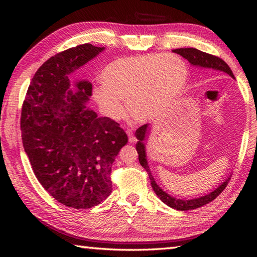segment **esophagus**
I'll use <instances>...</instances> for the list:
<instances>
[{
	"label": "esophagus",
	"instance_id": "1",
	"mask_svg": "<svg viewBox=\"0 0 257 257\" xmlns=\"http://www.w3.org/2000/svg\"><path fill=\"white\" fill-rule=\"evenodd\" d=\"M125 133H127V135H128V140H129V143H130V144L135 143V141H136V137L134 136V134H133L132 130H127V132H125Z\"/></svg>",
	"mask_w": 257,
	"mask_h": 257
}]
</instances>
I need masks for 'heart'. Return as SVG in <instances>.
Returning a JSON list of instances; mask_svg holds the SVG:
<instances>
[{
	"label": "heart",
	"mask_w": 257,
	"mask_h": 257,
	"mask_svg": "<svg viewBox=\"0 0 257 257\" xmlns=\"http://www.w3.org/2000/svg\"><path fill=\"white\" fill-rule=\"evenodd\" d=\"M189 70L181 57L165 54L124 57L109 64L101 81L92 88V98L106 117L118 120L125 113L141 122L165 116L187 84Z\"/></svg>",
	"instance_id": "heart-1"
}]
</instances>
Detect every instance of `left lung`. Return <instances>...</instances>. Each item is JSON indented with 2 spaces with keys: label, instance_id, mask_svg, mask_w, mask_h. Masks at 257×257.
<instances>
[{
  "label": "left lung",
  "instance_id": "8db88e82",
  "mask_svg": "<svg viewBox=\"0 0 257 257\" xmlns=\"http://www.w3.org/2000/svg\"><path fill=\"white\" fill-rule=\"evenodd\" d=\"M172 52L179 54V55H181L185 59H188V62L192 65V66L204 68V69L219 70V72H223L227 75H230L233 79H235L231 68L228 67V65L220 57L213 56L211 54L201 52L199 50H196V48H192V47L178 48V50H173ZM150 132H151V128L148 123L141 125V127L137 129V132H136V137L138 139V143L136 145V149L138 151L140 165L146 169V171L149 174L152 189H154L156 194L158 195V198H159L163 203H166L168 206H170L172 209H176L179 211L194 210L214 200L216 196L225 189L227 182L230 181V177H227V179H225V181L222 182L219 187H217L215 190H213L212 192L207 193L203 196H200V198L182 200V199H177L174 198V196L168 194L166 191H163L159 185L157 184L156 180L150 171V168L148 166V160H147V154H146V143H147V139L149 137Z\"/></svg>",
  "mask_w": 257,
  "mask_h": 257
}]
</instances>
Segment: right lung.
Returning a JSON list of instances; mask_svg holds the SVG:
<instances>
[{
  "label": "right lung",
  "mask_w": 257,
  "mask_h": 257,
  "mask_svg": "<svg viewBox=\"0 0 257 257\" xmlns=\"http://www.w3.org/2000/svg\"><path fill=\"white\" fill-rule=\"evenodd\" d=\"M105 50L78 45L42 65L27 89L21 113L23 147L38 181L59 203L90 209L111 193V167L128 137L119 123L86 106L88 80L69 75Z\"/></svg>",
  "instance_id": "right-lung-1"
}]
</instances>
